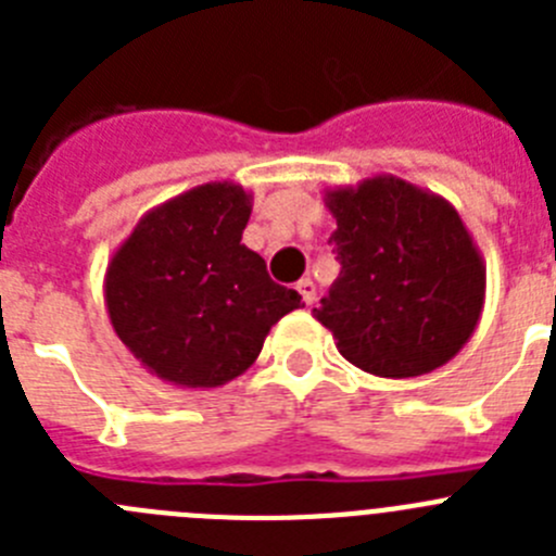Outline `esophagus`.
I'll return each instance as SVG.
<instances>
[{"mask_svg": "<svg viewBox=\"0 0 556 556\" xmlns=\"http://www.w3.org/2000/svg\"><path fill=\"white\" fill-rule=\"evenodd\" d=\"M298 292H301V298L306 306H312L314 298H317V287H314L312 278H303V281H298Z\"/></svg>", "mask_w": 556, "mask_h": 556, "instance_id": "obj_1", "label": "esophagus"}]
</instances>
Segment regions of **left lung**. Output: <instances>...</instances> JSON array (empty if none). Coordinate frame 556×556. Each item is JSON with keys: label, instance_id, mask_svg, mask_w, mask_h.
<instances>
[{"label": "left lung", "instance_id": "obj_1", "mask_svg": "<svg viewBox=\"0 0 556 556\" xmlns=\"http://www.w3.org/2000/svg\"><path fill=\"white\" fill-rule=\"evenodd\" d=\"M342 264L314 320L358 370L415 378L443 367L473 337L488 269L454 205L395 175L328 186Z\"/></svg>", "mask_w": 556, "mask_h": 556}]
</instances>
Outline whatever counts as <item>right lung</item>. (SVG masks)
I'll list each match as a JSON object with an SVG mask.
<instances>
[{"mask_svg":"<svg viewBox=\"0 0 556 556\" xmlns=\"http://www.w3.org/2000/svg\"><path fill=\"white\" fill-rule=\"evenodd\" d=\"M253 194L211 180L155 205L113 250L105 308L116 337L161 381L214 390L242 376L269 328L301 308L242 244Z\"/></svg>","mask_w":556,"mask_h":556,"instance_id":"obj_1","label":"right lung"}]
</instances>
